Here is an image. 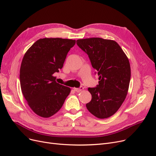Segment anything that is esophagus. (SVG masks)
I'll return each instance as SVG.
<instances>
[{
  "instance_id": "esophagus-1",
  "label": "esophagus",
  "mask_w": 156,
  "mask_h": 156,
  "mask_svg": "<svg viewBox=\"0 0 156 156\" xmlns=\"http://www.w3.org/2000/svg\"><path fill=\"white\" fill-rule=\"evenodd\" d=\"M74 90H75V91H76L77 92H80L83 90V87H81L80 88H74Z\"/></svg>"
}]
</instances>
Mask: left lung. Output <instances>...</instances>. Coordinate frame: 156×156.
<instances>
[{
  "mask_svg": "<svg viewBox=\"0 0 156 156\" xmlns=\"http://www.w3.org/2000/svg\"><path fill=\"white\" fill-rule=\"evenodd\" d=\"M76 44L88 54L99 76V85L88 89L92 100L86 107L98 118H109L118 111L128 94L131 78L128 58L114 40L95 37L79 39Z\"/></svg>",
  "mask_w": 156,
  "mask_h": 156,
  "instance_id": "obj_1",
  "label": "left lung"
}]
</instances>
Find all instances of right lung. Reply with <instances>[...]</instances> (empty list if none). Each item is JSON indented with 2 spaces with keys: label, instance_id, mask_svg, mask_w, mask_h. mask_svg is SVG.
<instances>
[{
  "label": "right lung",
  "instance_id": "right-lung-1",
  "mask_svg": "<svg viewBox=\"0 0 156 156\" xmlns=\"http://www.w3.org/2000/svg\"><path fill=\"white\" fill-rule=\"evenodd\" d=\"M75 40L40 38L24 54L20 68L21 91L31 110L47 118L58 112L71 88L56 82L54 73L62 69Z\"/></svg>",
  "mask_w": 156,
  "mask_h": 156
}]
</instances>
